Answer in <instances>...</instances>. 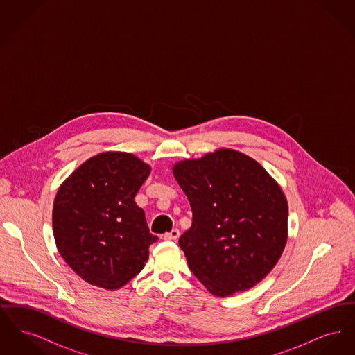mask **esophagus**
Listing matches in <instances>:
<instances>
[{
	"mask_svg": "<svg viewBox=\"0 0 355 355\" xmlns=\"http://www.w3.org/2000/svg\"><path fill=\"white\" fill-rule=\"evenodd\" d=\"M180 236V230L178 229H173L169 233L164 234V239L165 241H177Z\"/></svg>",
	"mask_w": 355,
	"mask_h": 355,
	"instance_id": "34e87169",
	"label": "esophagus"
}]
</instances>
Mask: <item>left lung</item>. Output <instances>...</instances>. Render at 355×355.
<instances>
[{
    "mask_svg": "<svg viewBox=\"0 0 355 355\" xmlns=\"http://www.w3.org/2000/svg\"><path fill=\"white\" fill-rule=\"evenodd\" d=\"M173 175L193 211L190 229L180 236L191 272L217 297L261 282L286 246L288 206L281 186L233 149L180 161Z\"/></svg>",
    "mask_w": 355,
    "mask_h": 355,
    "instance_id": "obj_1",
    "label": "left lung"
}]
</instances>
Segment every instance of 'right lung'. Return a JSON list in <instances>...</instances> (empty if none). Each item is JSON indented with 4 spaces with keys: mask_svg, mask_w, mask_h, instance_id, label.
<instances>
[{
    "mask_svg": "<svg viewBox=\"0 0 355 355\" xmlns=\"http://www.w3.org/2000/svg\"><path fill=\"white\" fill-rule=\"evenodd\" d=\"M150 166L132 153H100L61 184L53 203V234L65 262L87 284L125 286L144 269L149 232L135 194Z\"/></svg>",
    "mask_w": 355,
    "mask_h": 355,
    "instance_id": "obj_1",
    "label": "right lung"
}]
</instances>
